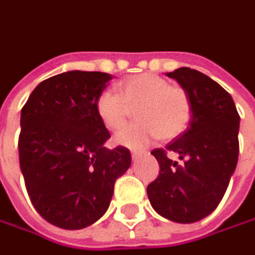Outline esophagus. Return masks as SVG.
I'll use <instances>...</instances> for the list:
<instances>
[{
	"label": "esophagus",
	"instance_id": "obj_1",
	"mask_svg": "<svg viewBox=\"0 0 255 255\" xmlns=\"http://www.w3.org/2000/svg\"><path fill=\"white\" fill-rule=\"evenodd\" d=\"M140 155H141L140 152H137V151H133V152H131V159H133V161H136V159H138Z\"/></svg>",
	"mask_w": 255,
	"mask_h": 255
}]
</instances>
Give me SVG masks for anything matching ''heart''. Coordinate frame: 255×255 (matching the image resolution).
<instances>
[{
	"instance_id": "obj_1",
	"label": "heart",
	"mask_w": 255,
	"mask_h": 255,
	"mask_svg": "<svg viewBox=\"0 0 255 255\" xmlns=\"http://www.w3.org/2000/svg\"><path fill=\"white\" fill-rule=\"evenodd\" d=\"M119 94L104 90L96 100V114L108 130L121 129L130 111L138 121L124 128L115 143L131 150L148 145L155 138L171 140L186 130L191 119L189 94L154 73L130 76L118 84Z\"/></svg>"
}]
</instances>
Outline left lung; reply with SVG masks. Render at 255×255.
<instances>
[{
    "label": "left lung",
    "instance_id": "left-lung-1",
    "mask_svg": "<svg viewBox=\"0 0 255 255\" xmlns=\"http://www.w3.org/2000/svg\"><path fill=\"white\" fill-rule=\"evenodd\" d=\"M189 94L190 125L175 140L151 154L158 178L147 186L151 205L164 218L191 224L221 203L239 158V117L231 94L204 73L179 68L166 73ZM176 152L184 162L167 157Z\"/></svg>",
    "mask_w": 255,
    "mask_h": 255
}]
</instances>
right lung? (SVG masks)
Instances as JSON below:
<instances>
[{
    "instance_id": "obj_1",
    "label": "right lung",
    "mask_w": 255,
    "mask_h": 255,
    "mask_svg": "<svg viewBox=\"0 0 255 255\" xmlns=\"http://www.w3.org/2000/svg\"><path fill=\"white\" fill-rule=\"evenodd\" d=\"M112 76L71 71L37 86L20 114L19 164L36 211L62 229H83L108 210L130 151L104 147L110 131L96 100Z\"/></svg>"
}]
</instances>
